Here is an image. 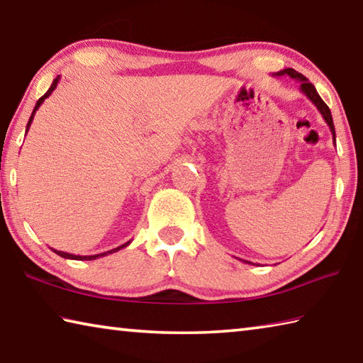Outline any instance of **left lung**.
Masks as SVG:
<instances>
[{
	"label": "left lung",
	"instance_id": "obj_1",
	"mask_svg": "<svg viewBox=\"0 0 363 363\" xmlns=\"http://www.w3.org/2000/svg\"><path fill=\"white\" fill-rule=\"evenodd\" d=\"M273 76L279 77V76H287L294 79V81H298L300 84V90L301 94L305 95L309 101H311L315 108L319 109V113L322 114V117H324V121L327 122L328 127H330V131H332V136H333V144L337 143V135H335V125H333V118H332V113L330 109H328L327 104L324 103V100L319 96L318 90H315L314 85L308 81V79L301 74V72L295 71L292 68H286V69H281L278 72H273ZM246 263H250V262H246Z\"/></svg>",
	"mask_w": 363,
	"mask_h": 363
}]
</instances>
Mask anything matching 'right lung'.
Segmentation results:
<instances>
[{"label": "right lung", "mask_w": 363, "mask_h": 363, "mask_svg": "<svg viewBox=\"0 0 363 363\" xmlns=\"http://www.w3.org/2000/svg\"><path fill=\"white\" fill-rule=\"evenodd\" d=\"M58 81H60V76H57L55 79H54V82H52V85H50V89L45 91V94L39 98V100L36 101V104H35V109H33V113H31V116H30V121H28V123H26V131L30 130V125H31V122H33V117H35V114H36V111L39 109V106H41V104L44 103V100L48 96H50L52 95V91L55 90V87H57V84H58ZM131 241H128V242H125V245H122V246H118V247H116V249H111V250H108V252H103V254H95V255H74V254H68V252H62V250H57V249H52L54 250V252L57 254V255H60V257H63V259H71V260H95V259H98V257H104V255H109V254H114V252H117V250H121V249H123V247H127L128 245H130Z\"/></svg>", "instance_id": "obj_1"}]
</instances>
